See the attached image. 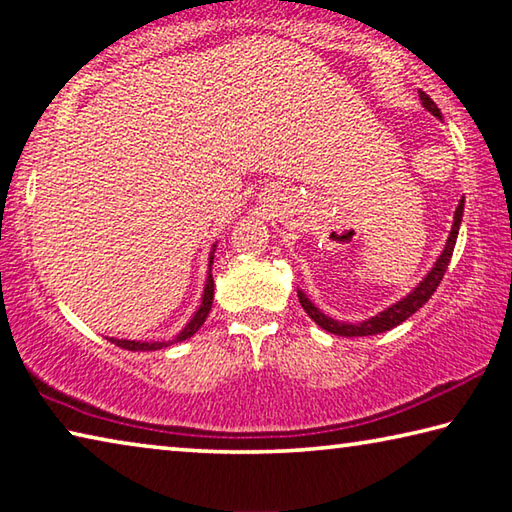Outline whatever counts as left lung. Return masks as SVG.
<instances>
[{"instance_id":"8db88e82","label":"left lung","mask_w":512,"mask_h":512,"mask_svg":"<svg viewBox=\"0 0 512 512\" xmlns=\"http://www.w3.org/2000/svg\"><path fill=\"white\" fill-rule=\"evenodd\" d=\"M420 101H422V106L427 108L433 117H438V119L443 117V115H440V110H438L436 103H433V101L429 99V94H424L422 90H420ZM463 205H465V196L461 198V203H458V207H456L452 232H449L447 246H445L443 253H440L436 266H433L431 271H429V275L424 277V280L418 284V287H415V289L409 293V296L402 298L400 302H395V305L384 309V311H381V314L372 316V318H368V320H363V323H357V325H352V323H339V320L325 316L323 311H320V309L314 305V302H311V300L305 296V293L298 291V300H300L302 309L307 311L309 318L314 320L316 325H320V327L325 329V332L336 334V336H372V334L388 332V329H393V327H397L400 323H404L406 318H411V316L415 314V311H418V309L424 305V302H427V300L433 296V291L438 289L440 280H443V275H445L447 266H449V259H452V253H454L456 237H458V228H461V221H463Z\"/></svg>"}]
</instances>
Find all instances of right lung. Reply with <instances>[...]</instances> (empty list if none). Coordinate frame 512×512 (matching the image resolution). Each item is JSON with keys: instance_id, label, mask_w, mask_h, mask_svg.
I'll return each instance as SVG.
<instances>
[{"instance_id": "add662e5", "label": "right lung", "mask_w": 512, "mask_h": 512, "mask_svg": "<svg viewBox=\"0 0 512 512\" xmlns=\"http://www.w3.org/2000/svg\"><path fill=\"white\" fill-rule=\"evenodd\" d=\"M212 259H214V250L210 253V266H212ZM210 271H212V268H210ZM212 300H214V280H212V275H207L205 291H203V298H201V307L196 309L194 318L189 320L183 332H180V334L176 336V339L169 341V343H164V341H162V343H160V341H155V343H146V341H144V343H142V341H126V339H108V341L119 345V348L133 350V352L160 350V348H167V345H171V343H180V341L189 339V336H194V334L198 332V327H201V325L205 323V318H207V314H210V309H212Z\"/></svg>"}]
</instances>
